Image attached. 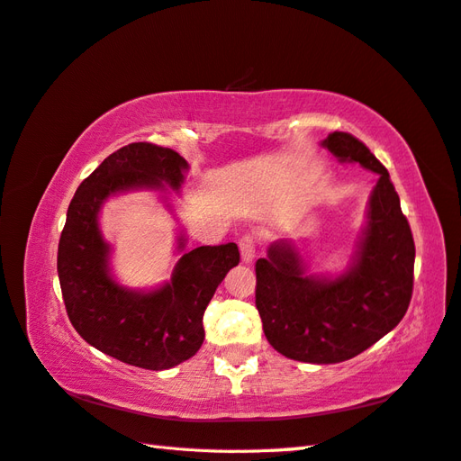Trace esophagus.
Listing matches in <instances>:
<instances>
[{
  "label": "esophagus",
  "instance_id": "obj_1",
  "mask_svg": "<svg viewBox=\"0 0 461 461\" xmlns=\"http://www.w3.org/2000/svg\"><path fill=\"white\" fill-rule=\"evenodd\" d=\"M239 249H240L242 262L250 264L254 258H257V240H254L250 234H247V237H242L239 240Z\"/></svg>",
  "mask_w": 461,
  "mask_h": 461
}]
</instances>
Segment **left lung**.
Returning a JSON list of instances; mask_svg holds the SVG:
<instances>
[{
    "mask_svg": "<svg viewBox=\"0 0 461 461\" xmlns=\"http://www.w3.org/2000/svg\"><path fill=\"white\" fill-rule=\"evenodd\" d=\"M321 146L378 179L347 268L310 274L290 240H276L257 262V308L266 339L284 357L333 365L353 359L401 323L412 298L414 240L391 176L363 141L333 131Z\"/></svg>",
    "mask_w": 461,
    "mask_h": 461,
    "instance_id": "left-lung-1",
    "label": "left lung"
}]
</instances>
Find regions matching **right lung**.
I'll return each instance as SVG.
<instances>
[{
    "label": "right lung",
    "mask_w": 461,
    "mask_h": 461,
    "mask_svg": "<svg viewBox=\"0 0 461 461\" xmlns=\"http://www.w3.org/2000/svg\"><path fill=\"white\" fill-rule=\"evenodd\" d=\"M189 163L177 151L138 141L112 153L80 183L60 232L57 272L68 320L83 339L114 359L149 371H166L195 355L204 339L203 313L214 290L240 262L234 242L185 250L171 280L151 290L122 285L112 274V247L100 229L110 197L156 191L173 212L169 191L179 193Z\"/></svg>",
    "instance_id": "1"
}]
</instances>
